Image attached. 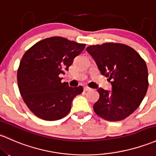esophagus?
<instances>
[{
    "label": "esophagus",
    "instance_id": "obj_1",
    "mask_svg": "<svg viewBox=\"0 0 156 156\" xmlns=\"http://www.w3.org/2000/svg\"><path fill=\"white\" fill-rule=\"evenodd\" d=\"M83 90H84V91H89V90H91V88H90L89 87H84Z\"/></svg>",
    "mask_w": 156,
    "mask_h": 156
}]
</instances>
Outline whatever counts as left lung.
<instances>
[{"instance_id": "left-lung-1", "label": "left lung", "mask_w": 156, "mask_h": 156, "mask_svg": "<svg viewBox=\"0 0 156 156\" xmlns=\"http://www.w3.org/2000/svg\"><path fill=\"white\" fill-rule=\"evenodd\" d=\"M87 51L112 84L111 92L98 89L100 97L94 104V111L109 121L125 119L139 107L147 91L148 71L144 60L134 49L118 43L91 45Z\"/></svg>"}]
</instances>
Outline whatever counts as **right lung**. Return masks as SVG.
<instances>
[{"instance_id":"obj_1","label":"right lung","mask_w":156,"mask_h":156,"mask_svg":"<svg viewBox=\"0 0 156 156\" xmlns=\"http://www.w3.org/2000/svg\"><path fill=\"white\" fill-rule=\"evenodd\" d=\"M85 46L62 37H51L24 53L18 69V85L23 101L37 117L56 121L71 110L73 98L83 92V87H69L59 75L65 74Z\"/></svg>"}]
</instances>
